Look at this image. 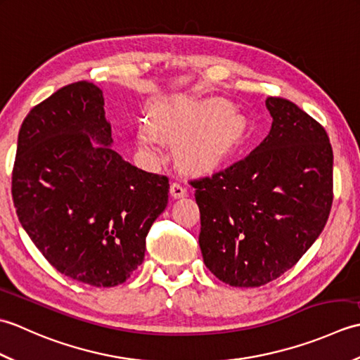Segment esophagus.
<instances>
[{
    "instance_id": "obj_1",
    "label": "esophagus",
    "mask_w": 360,
    "mask_h": 360,
    "mask_svg": "<svg viewBox=\"0 0 360 360\" xmlns=\"http://www.w3.org/2000/svg\"><path fill=\"white\" fill-rule=\"evenodd\" d=\"M170 195L174 198V200L176 198H184L187 196V187L179 184V182H173L170 186Z\"/></svg>"
}]
</instances>
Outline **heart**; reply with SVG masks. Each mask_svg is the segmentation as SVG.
I'll return each mask as SVG.
<instances>
[{
    "label": "heart",
    "instance_id": "heart-1",
    "mask_svg": "<svg viewBox=\"0 0 360 360\" xmlns=\"http://www.w3.org/2000/svg\"><path fill=\"white\" fill-rule=\"evenodd\" d=\"M243 133V122L224 101H179L159 105L150 125H141L137 139L141 147L156 155L160 139H184L179 158L196 170H207L231 155Z\"/></svg>",
    "mask_w": 360,
    "mask_h": 360
}]
</instances>
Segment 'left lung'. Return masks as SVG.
Listing matches in <instances>:
<instances>
[{
    "label": "left lung",
    "mask_w": 360,
    "mask_h": 360,
    "mask_svg": "<svg viewBox=\"0 0 360 360\" xmlns=\"http://www.w3.org/2000/svg\"><path fill=\"white\" fill-rule=\"evenodd\" d=\"M249 156L192 181L209 271L235 288L263 286L290 269L322 233L333 204V148L325 128L281 97Z\"/></svg>",
    "instance_id": "obj_1"
}]
</instances>
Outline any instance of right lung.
Segmentation results:
<instances>
[{"mask_svg": "<svg viewBox=\"0 0 360 360\" xmlns=\"http://www.w3.org/2000/svg\"><path fill=\"white\" fill-rule=\"evenodd\" d=\"M103 93L75 82L34 106L18 133L12 198L20 223L66 277L96 288L141 266L168 202V178L114 151Z\"/></svg>", "mask_w": 360, "mask_h": 360, "instance_id": "right-lung-1", "label": "right lung"}]
</instances>
